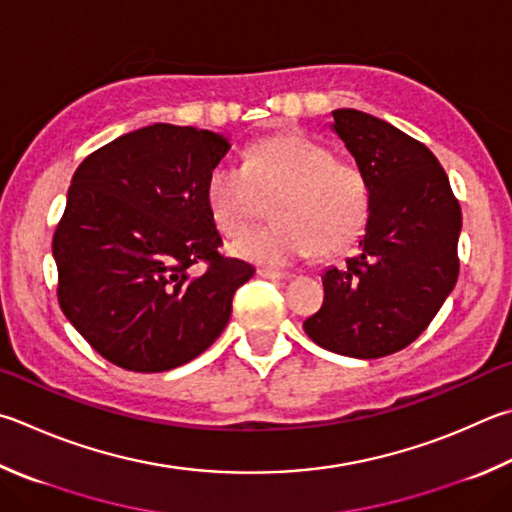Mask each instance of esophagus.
<instances>
[{
    "mask_svg": "<svg viewBox=\"0 0 512 512\" xmlns=\"http://www.w3.org/2000/svg\"><path fill=\"white\" fill-rule=\"evenodd\" d=\"M259 277H264V280H273V282H280V280H288L291 273H282V271H273V268H259Z\"/></svg>",
    "mask_w": 512,
    "mask_h": 512,
    "instance_id": "1",
    "label": "esophagus"
}]
</instances>
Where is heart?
Returning a JSON list of instances; mask_svg holds the SVG:
<instances>
[{
  "mask_svg": "<svg viewBox=\"0 0 512 512\" xmlns=\"http://www.w3.org/2000/svg\"><path fill=\"white\" fill-rule=\"evenodd\" d=\"M206 203L226 237L246 232L271 203V224L237 239L232 253L286 266L313 250L336 255L356 244L371 215V185L356 163L338 161L327 145L277 134L250 145L241 167H212Z\"/></svg>",
  "mask_w": 512,
  "mask_h": 512,
  "instance_id": "heart-1",
  "label": "heart"
}]
</instances>
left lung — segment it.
I'll list each match as a JSON object with an SVG mask.
<instances>
[{"label": "left lung", "mask_w": 512, "mask_h": 512, "mask_svg": "<svg viewBox=\"0 0 512 512\" xmlns=\"http://www.w3.org/2000/svg\"><path fill=\"white\" fill-rule=\"evenodd\" d=\"M333 132L371 185L358 255L322 275V309L304 320L315 345L383 358L427 329L459 277L461 206L427 147L356 109L333 111Z\"/></svg>", "instance_id": "obj_1"}]
</instances>
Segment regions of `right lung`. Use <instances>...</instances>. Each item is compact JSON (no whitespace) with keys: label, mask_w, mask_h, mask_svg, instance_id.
Listing matches in <instances>:
<instances>
[{"label":"right lung","mask_w":512,"mask_h":512,"mask_svg":"<svg viewBox=\"0 0 512 512\" xmlns=\"http://www.w3.org/2000/svg\"><path fill=\"white\" fill-rule=\"evenodd\" d=\"M228 150L208 129L156 123L102 145L73 174L53 235L58 302L114 365L181 367L226 329L232 295L255 273L219 253L206 203L208 174Z\"/></svg>","instance_id":"right-lung-1"}]
</instances>
